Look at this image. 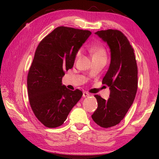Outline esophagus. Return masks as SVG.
<instances>
[{
    "instance_id": "esophagus-1",
    "label": "esophagus",
    "mask_w": 159,
    "mask_h": 159,
    "mask_svg": "<svg viewBox=\"0 0 159 159\" xmlns=\"http://www.w3.org/2000/svg\"><path fill=\"white\" fill-rule=\"evenodd\" d=\"M90 94H88L87 92H83V98H87V97H89Z\"/></svg>"
}]
</instances>
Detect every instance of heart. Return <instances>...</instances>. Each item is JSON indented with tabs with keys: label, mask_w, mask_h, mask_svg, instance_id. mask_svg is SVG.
<instances>
[{
	"label": "heart",
	"mask_w": 159,
	"mask_h": 159,
	"mask_svg": "<svg viewBox=\"0 0 159 159\" xmlns=\"http://www.w3.org/2000/svg\"><path fill=\"white\" fill-rule=\"evenodd\" d=\"M91 53H92L93 57H102V56H106V51L104 50L103 47L98 46V47H93L91 49ZM81 54V50H79L77 52L76 57H79Z\"/></svg>",
	"instance_id": "b5f03b06"
}]
</instances>
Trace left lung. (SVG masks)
I'll list each match as a JSON object with an SVG mask.
<instances>
[{
	"label": "left lung",
	"instance_id": "8db88e82",
	"mask_svg": "<svg viewBox=\"0 0 159 159\" xmlns=\"http://www.w3.org/2000/svg\"><path fill=\"white\" fill-rule=\"evenodd\" d=\"M108 45L111 61L102 83L108 85L109 98L106 100L98 95V109L93 120L102 128L116 125L125 117L133 104L138 90V66L133 48L121 31L114 29L95 33Z\"/></svg>",
	"mask_w": 159,
	"mask_h": 159
}]
</instances>
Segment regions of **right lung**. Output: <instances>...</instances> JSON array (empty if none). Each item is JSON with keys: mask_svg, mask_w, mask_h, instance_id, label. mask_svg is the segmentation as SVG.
<instances>
[{"mask_svg": "<svg viewBox=\"0 0 159 159\" xmlns=\"http://www.w3.org/2000/svg\"><path fill=\"white\" fill-rule=\"evenodd\" d=\"M90 35L88 30L59 26L38 45L27 76L28 95L35 116L48 128L62 125L81 98V91L69 90L61 79Z\"/></svg>", "mask_w": 159, "mask_h": 159, "instance_id": "right-lung-1", "label": "right lung"}]
</instances>
